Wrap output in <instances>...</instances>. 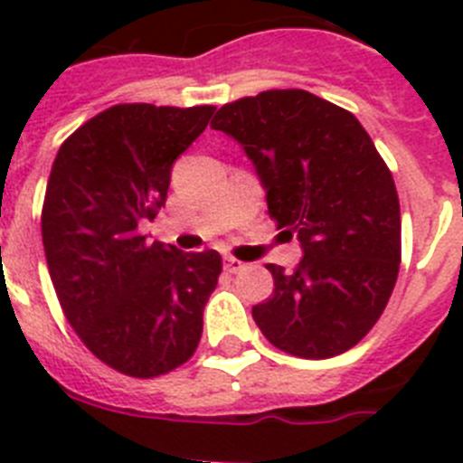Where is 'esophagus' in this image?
<instances>
[{
  "label": "esophagus",
  "mask_w": 463,
  "mask_h": 463,
  "mask_svg": "<svg viewBox=\"0 0 463 463\" xmlns=\"http://www.w3.org/2000/svg\"><path fill=\"white\" fill-rule=\"evenodd\" d=\"M245 264L241 260H236V257H224V271L227 273H239L243 271Z\"/></svg>",
  "instance_id": "1"
}]
</instances>
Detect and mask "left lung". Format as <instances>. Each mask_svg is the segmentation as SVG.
<instances>
[{
  "label": "left lung",
  "mask_w": 463,
  "mask_h": 463,
  "mask_svg": "<svg viewBox=\"0 0 463 463\" xmlns=\"http://www.w3.org/2000/svg\"><path fill=\"white\" fill-rule=\"evenodd\" d=\"M211 127L241 143L269 215L304 250L294 271L267 264L273 297L252 306L261 334L304 359L354 347L383 315L401 261L399 194L366 129L306 90L224 104Z\"/></svg>",
  "instance_id": "1"
}]
</instances>
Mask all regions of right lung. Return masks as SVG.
<instances>
[{"mask_svg": "<svg viewBox=\"0 0 463 463\" xmlns=\"http://www.w3.org/2000/svg\"><path fill=\"white\" fill-rule=\"evenodd\" d=\"M215 106L118 104L60 146L41 211L48 271L90 353L132 378L194 354L218 285L215 250L183 252L138 232L165 206L171 166Z\"/></svg>", "mask_w": 463, "mask_h": 463, "instance_id": "right-lung-1", "label": "right lung"}]
</instances>
